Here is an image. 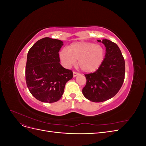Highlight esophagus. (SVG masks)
Here are the masks:
<instances>
[{
  "mask_svg": "<svg viewBox=\"0 0 146 146\" xmlns=\"http://www.w3.org/2000/svg\"><path fill=\"white\" fill-rule=\"evenodd\" d=\"M79 74V73H78V72H73V75H74V77H76V76H77Z\"/></svg>",
  "mask_w": 146,
  "mask_h": 146,
  "instance_id": "esophagus-1",
  "label": "esophagus"
}]
</instances>
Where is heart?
I'll return each mask as SVG.
<instances>
[{
    "instance_id": "b5f03b06",
    "label": "heart",
    "mask_w": 146,
    "mask_h": 146,
    "mask_svg": "<svg viewBox=\"0 0 146 146\" xmlns=\"http://www.w3.org/2000/svg\"><path fill=\"white\" fill-rule=\"evenodd\" d=\"M60 58L66 68H70L76 64L83 71L92 72L98 70L102 64L105 50L100 45L86 42L71 44L69 50L63 48L60 52Z\"/></svg>"
}]
</instances>
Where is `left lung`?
Wrapping results in <instances>:
<instances>
[{
	"instance_id": "8db88e82",
	"label": "left lung",
	"mask_w": 146,
	"mask_h": 146,
	"mask_svg": "<svg viewBox=\"0 0 146 146\" xmlns=\"http://www.w3.org/2000/svg\"><path fill=\"white\" fill-rule=\"evenodd\" d=\"M102 42L106 47L102 64L93 73L85 74L86 84L82 93L94 102H102L112 98L121 89L125 78V60L116 43L108 39Z\"/></svg>"
}]
</instances>
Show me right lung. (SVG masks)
<instances>
[{
	"label": "right lung",
	"mask_w": 146,
	"mask_h": 146,
	"mask_svg": "<svg viewBox=\"0 0 146 146\" xmlns=\"http://www.w3.org/2000/svg\"><path fill=\"white\" fill-rule=\"evenodd\" d=\"M63 42L48 37L38 40L30 48L25 67V80L30 93L46 103L59 100L66 82L73 77L71 70L60 63L58 52Z\"/></svg>",
	"instance_id": "1"
}]
</instances>
